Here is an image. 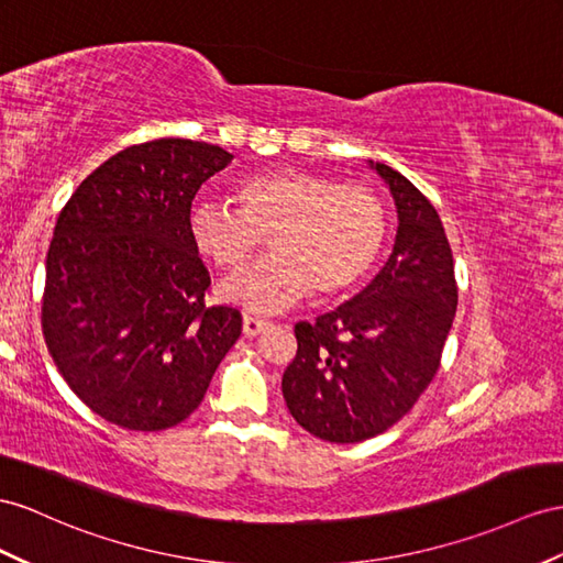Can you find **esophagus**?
<instances>
[{"instance_id": "34e87169", "label": "esophagus", "mask_w": 563, "mask_h": 563, "mask_svg": "<svg viewBox=\"0 0 563 563\" xmlns=\"http://www.w3.org/2000/svg\"><path fill=\"white\" fill-rule=\"evenodd\" d=\"M268 321H262V319H254V316H242V333L247 338H256L262 335L268 330Z\"/></svg>"}]
</instances>
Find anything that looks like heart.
<instances>
[{
    "instance_id": "1",
    "label": "heart",
    "mask_w": 563,
    "mask_h": 563,
    "mask_svg": "<svg viewBox=\"0 0 563 563\" xmlns=\"http://www.w3.org/2000/svg\"><path fill=\"white\" fill-rule=\"evenodd\" d=\"M233 195L240 209L197 199L187 211V235L225 273L247 264L268 235L273 254L221 287V297L242 309L278 313L311 292L342 295L378 262L387 219L366 185L285 168L238 180Z\"/></svg>"
}]
</instances>
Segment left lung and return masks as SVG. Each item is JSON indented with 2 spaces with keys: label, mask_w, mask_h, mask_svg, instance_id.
Listing matches in <instances>:
<instances>
[{
  "label": "left lung",
  "mask_w": 563,
  "mask_h": 563,
  "mask_svg": "<svg viewBox=\"0 0 563 563\" xmlns=\"http://www.w3.org/2000/svg\"><path fill=\"white\" fill-rule=\"evenodd\" d=\"M368 166L395 199L393 254L347 305L295 325L297 356L283 373L292 419L338 444L376 438L409 413L440 368L456 311L454 258L435 207L399 170Z\"/></svg>",
  "instance_id": "8db88e82"
}]
</instances>
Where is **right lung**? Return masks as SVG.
Here are the masks:
<instances>
[{
  "label": "right lung",
  "mask_w": 563,
  "mask_h": 563,
  "mask_svg": "<svg viewBox=\"0 0 563 563\" xmlns=\"http://www.w3.org/2000/svg\"><path fill=\"white\" fill-rule=\"evenodd\" d=\"M233 154L162 137L113 154L70 195L47 252L42 333L82 405L128 430L178 426L242 333L207 307L209 271L187 235L201 183Z\"/></svg>",
  "instance_id": "right-lung-1"
}]
</instances>
